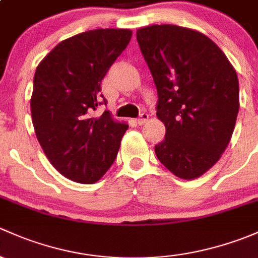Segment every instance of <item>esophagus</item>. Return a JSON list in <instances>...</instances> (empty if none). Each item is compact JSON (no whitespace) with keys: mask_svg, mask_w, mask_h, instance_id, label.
<instances>
[{"mask_svg":"<svg viewBox=\"0 0 258 258\" xmlns=\"http://www.w3.org/2000/svg\"><path fill=\"white\" fill-rule=\"evenodd\" d=\"M148 120H149V114H147V113H143L142 115L139 116V118L135 119V123H137L138 125H143V124L147 123Z\"/></svg>","mask_w":258,"mask_h":258,"instance_id":"obj_1","label":"esophagus"}]
</instances>
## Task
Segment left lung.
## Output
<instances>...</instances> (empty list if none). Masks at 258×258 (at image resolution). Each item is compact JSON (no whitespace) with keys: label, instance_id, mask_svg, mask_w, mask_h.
Returning <instances> with one entry per match:
<instances>
[{"label":"left lung","instance_id":"8db88e82","mask_svg":"<svg viewBox=\"0 0 258 258\" xmlns=\"http://www.w3.org/2000/svg\"><path fill=\"white\" fill-rule=\"evenodd\" d=\"M137 39L158 90L165 139L160 163L192 180L217 163L235 129L240 99L235 68L208 36L174 25L139 28Z\"/></svg>","mask_w":258,"mask_h":258}]
</instances>
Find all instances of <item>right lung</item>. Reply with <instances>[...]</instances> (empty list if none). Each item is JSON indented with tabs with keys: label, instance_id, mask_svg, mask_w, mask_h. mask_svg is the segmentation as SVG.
<instances>
[{
	"label": "right lung",
	"instance_id": "right-lung-1",
	"mask_svg": "<svg viewBox=\"0 0 258 258\" xmlns=\"http://www.w3.org/2000/svg\"><path fill=\"white\" fill-rule=\"evenodd\" d=\"M130 30H93L58 43L37 67L31 113L37 139L53 166L70 180L98 181L118 154L126 123L111 119L100 83L126 48Z\"/></svg>",
	"mask_w": 258,
	"mask_h": 258
}]
</instances>
